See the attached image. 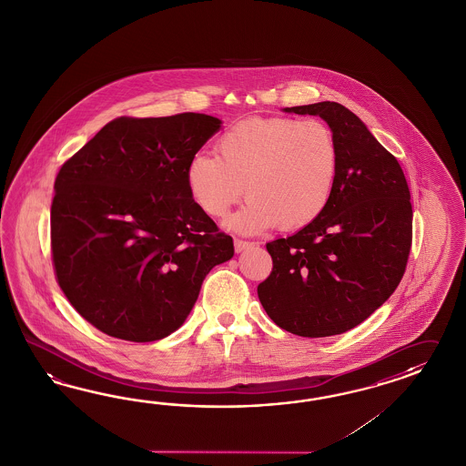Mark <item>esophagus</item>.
<instances>
[{"label":"esophagus","mask_w":466,"mask_h":466,"mask_svg":"<svg viewBox=\"0 0 466 466\" xmlns=\"http://www.w3.org/2000/svg\"><path fill=\"white\" fill-rule=\"evenodd\" d=\"M252 246H254V242L242 240V238H234V248H236V252H242V250L249 249Z\"/></svg>","instance_id":"obj_1"}]
</instances>
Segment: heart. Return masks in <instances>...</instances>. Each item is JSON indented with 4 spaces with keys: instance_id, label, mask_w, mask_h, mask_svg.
<instances>
[{
    "instance_id": "heart-1",
    "label": "heart",
    "mask_w": 466,
    "mask_h": 466,
    "mask_svg": "<svg viewBox=\"0 0 466 466\" xmlns=\"http://www.w3.org/2000/svg\"><path fill=\"white\" fill-rule=\"evenodd\" d=\"M216 148L188 161V192L205 214L222 218L246 190L248 202L228 220L240 232L305 228L335 190L340 148L319 119L249 117L224 131Z\"/></svg>"
}]
</instances>
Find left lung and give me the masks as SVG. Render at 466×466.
Segmentation results:
<instances>
[{
	"mask_svg": "<svg viewBox=\"0 0 466 466\" xmlns=\"http://www.w3.org/2000/svg\"><path fill=\"white\" fill-rule=\"evenodd\" d=\"M319 116L340 148L335 190L323 214L295 236L266 244L273 271L258 286L279 329L319 339L349 331L384 305L400 283L412 244V205L404 171L339 103L286 107Z\"/></svg>",
	"mask_w": 466,
	"mask_h": 466,
	"instance_id": "8db88e82",
	"label": "left lung"
}]
</instances>
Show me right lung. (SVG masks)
Instances as JSON below:
<instances>
[{
  "label": "right lung",
  "mask_w": 466,
  "mask_h": 466,
  "mask_svg": "<svg viewBox=\"0 0 466 466\" xmlns=\"http://www.w3.org/2000/svg\"><path fill=\"white\" fill-rule=\"evenodd\" d=\"M220 127L207 114L116 117L62 165L50 210L58 286L92 327L127 341L180 329L232 238L193 200L187 165Z\"/></svg>",
  "instance_id": "right-lung-1"
}]
</instances>
